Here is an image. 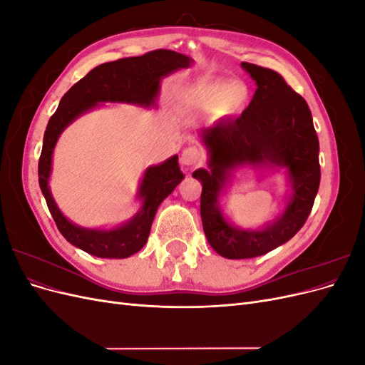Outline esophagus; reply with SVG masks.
<instances>
[{"label": "esophagus", "instance_id": "esophagus-1", "mask_svg": "<svg viewBox=\"0 0 365 365\" xmlns=\"http://www.w3.org/2000/svg\"><path fill=\"white\" fill-rule=\"evenodd\" d=\"M202 160V155H201V150L196 149V148H185L181 153V164L185 165V168H192V165H196L200 164Z\"/></svg>", "mask_w": 365, "mask_h": 365}]
</instances>
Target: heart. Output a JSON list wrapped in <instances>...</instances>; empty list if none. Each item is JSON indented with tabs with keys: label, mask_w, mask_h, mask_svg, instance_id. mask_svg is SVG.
Masks as SVG:
<instances>
[{
	"label": "heart",
	"mask_w": 365,
	"mask_h": 365,
	"mask_svg": "<svg viewBox=\"0 0 365 365\" xmlns=\"http://www.w3.org/2000/svg\"><path fill=\"white\" fill-rule=\"evenodd\" d=\"M178 98L184 108L193 111L235 115L248 105L250 90L242 82L196 81L182 86Z\"/></svg>",
	"instance_id": "b5f03b06"
}]
</instances>
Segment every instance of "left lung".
<instances>
[{
    "label": "left lung",
    "instance_id": "8db88e82",
    "mask_svg": "<svg viewBox=\"0 0 365 365\" xmlns=\"http://www.w3.org/2000/svg\"><path fill=\"white\" fill-rule=\"evenodd\" d=\"M242 68L257 85L252 101L236 120H219L201 129L197 137L207 149V169L192 173L202 184L205 237L225 259L263 256L294 237L311 213L322 178L319 143L304 98L274 70L248 62H242ZM242 168H283L289 180L284 210L259 229L230 223L218 205L234 173Z\"/></svg>",
    "mask_w": 365,
    "mask_h": 365
}]
</instances>
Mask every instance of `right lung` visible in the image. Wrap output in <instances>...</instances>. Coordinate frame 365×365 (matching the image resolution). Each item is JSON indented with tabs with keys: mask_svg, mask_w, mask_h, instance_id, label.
Returning <instances> with one entry per match:
<instances>
[{
	"mask_svg": "<svg viewBox=\"0 0 365 365\" xmlns=\"http://www.w3.org/2000/svg\"><path fill=\"white\" fill-rule=\"evenodd\" d=\"M192 63V58L172 50H155L143 56L106 62L93 68L61 98L43 134L38 176L54 222L71 245L101 259H126L138 252L146 245L160 204L184 180V173L180 169L178 155L149 165L138 185L140 208L134 216L113 228L81 227L61 212L48 184L53 152L61 134L76 118L108 102L155 108L164 77L189 68Z\"/></svg>",
	"mask_w": 365,
	"mask_h": 365,
	"instance_id": "obj_1",
	"label": "right lung"
}]
</instances>
